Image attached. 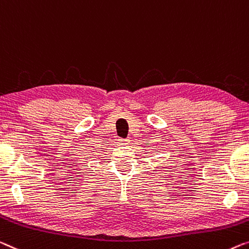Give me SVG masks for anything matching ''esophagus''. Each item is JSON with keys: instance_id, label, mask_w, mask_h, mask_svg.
Here are the masks:
<instances>
[{"instance_id": "34e87169", "label": "esophagus", "mask_w": 249, "mask_h": 249, "mask_svg": "<svg viewBox=\"0 0 249 249\" xmlns=\"http://www.w3.org/2000/svg\"><path fill=\"white\" fill-rule=\"evenodd\" d=\"M128 143H129L128 139H120V140H118V144H120V145H127Z\"/></svg>"}]
</instances>
